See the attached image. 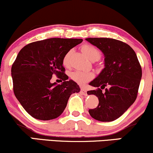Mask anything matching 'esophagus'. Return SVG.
<instances>
[{"label": "esophagus", "mask_w": 153, "mask_h": 153, "mask_svg": "<svg viewBox=\"0 0 153 153\" xmlns=\"http://www.w3.org/2000/svg\"><path fill=\"white\" fill-rule=\"evenodd\" d=\"M80 93H81L82 95H84V96H86L87 95V91L85 89H84V88L80 89Z\"/></svg>", "instance_id": "1"}]
</instances>
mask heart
Segmentation results:
<instances>
[{
	"label": "heart",
	"instance_id": "b5f03b06",
	"mask_svg": "<svg viewBox=\"0 0 153 153\" xmlns=\"http://www.w3.org/2000/svg\"><path fill=\"white\" fill-rule=\"evenodd\" d=\"M82 50L89 59H99L101 54L100 51L96 47L91 45H85L82 47ZM71 50L67 52L62 57V65L65 68H68L71 63ZM71 78L73 81L79 84V85H84L87 82L90 81L93 78V75L89 72H85L82 71H75L71 73Z\"/></svg>",
	"mask_w": 153,
	"mask_h": 153
}]
</instances>
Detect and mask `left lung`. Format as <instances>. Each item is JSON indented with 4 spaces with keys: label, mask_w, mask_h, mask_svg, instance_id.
Wrapping results in <instances>:
<instances>
[{
    "label": "left lung",
    "mask_w": 153,
    "mask_h": 153,
    "mask_svg": "<svg viewBox=\"0 0 153 153\" xmlns=\"http://www.w3.org/2000/svg\"><path fill=\"white\" fill-rule=\"evenodd\" d=\"M85 39L102 51L105 56L104 69L90 82L97 88L87 92L99 98V105L88 112L96 120L112 122L136 100L142 78L141 65L133 49L122 41L111 38ZM104 88L105 91L102 92Z\"/></svg>",
    "instance_id": "8db88e82"
}]
</instances>
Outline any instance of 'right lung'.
Masks as SVG:
<instances>
[{
  "mask_svg": "<svg viewBox=\"0 0 153 153\" xmlns=\"http://www.w3.org/2000/svg\"><path fill=\"white\" fill-rule=\"evenodd\" d=\"M82 39L51 38L28 44L19 52L11 67L15 96L29 114L39 120H51L62 114L71 95L80 87L68 76L62 57ZM55 75L61 85L50 82ZM62 82V81H61Z\"/></svg>",
  "mask_w": 153,
  "mask_h": 153,
  "instance_id": "add662e5",
  "label": "right lung"
}]
</instances>
